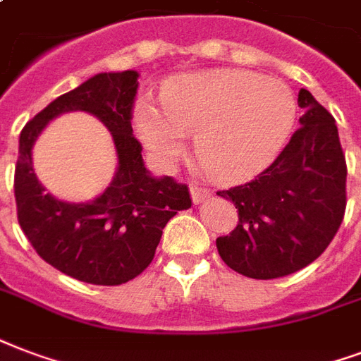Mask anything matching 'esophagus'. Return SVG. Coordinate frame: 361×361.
I'll return each mask as SVG.
<instances>
[{
    "label": "esophagus",
    "instance_id": "1",
    "mask_svg": "<svg viewBox=\"0 0 361 361\" xmlns=\"http://www.w3.org/2000/svg\"><path fill=\"white\" fill-rule=\"evenodd\" d=\"M190 196H192V202L197 205V203H202L203 200H207V197H209V190H207V188H202V186H196V184H192Z\"/></svg>",
    "mask_w": 361,
    "mask_h": 361
}]
</instances>
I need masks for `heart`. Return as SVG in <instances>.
Returning <instances> with one entry per match:
<instances>
[{
	"label": "heart",
	"instance_id": "heart-1",
	"mask_svg": "<svg viewBox=\"0 0 361 361\" xmlns=\"http://www.w3.org/2000/svg\"><path fill=\"white\" fill-rule=\"evenodd\" d=\"M297 119L291 89L249 70L178 75L161 91V104L139 99L133 121L159 164L183 154L188 133L196 154L221 183L257 177L280 156Z\"/></svg>",
	"mask_w": 361,
	"mask_h": 361
}]
</instances>
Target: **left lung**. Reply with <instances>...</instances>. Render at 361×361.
Returning <instances> with one entry per match:
<instances>
[{
  "mask_svg": "<svg viewBox=\"0 0 361 361\" xmlns=\"http://www.w3.org/2000/svg\"><path fill=\"white\" fill-rule=\"evenodd\" d=\"M300 127L267 171L219 192L238 209L230 235L216 238L221 259L238 274L272 280L308 267L331 243L346 207V161L335 119L306 89Z\"/></svg>",
  "mask_w": 361,
  "mask_h": 361,
  "instance_id": "1",
  "label": "left lung"
}]
</instances>
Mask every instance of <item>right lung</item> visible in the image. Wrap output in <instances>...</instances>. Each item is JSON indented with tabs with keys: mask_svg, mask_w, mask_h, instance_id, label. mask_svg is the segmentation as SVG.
Listing matches in <instances>:
<instances>
[{
	"mask_svg": "<svg viewBox=\"0 0 361 361\" xmlns=\"http://www.w3.org/2000/svg\"><path fill=\"white\" fill-rule=\"evenodd\" d=\"M139 72H102L61 94L26 123L15 169L20 228L51 267L94 286H119L137 278L154 259L165 224L192 205L188 186L154 177L133 137L131 110ZM68 111H87L113 135L118 165L113 183L91 202L56 200L37 180L31 150L49 121Z\"/></svg>",
	"mask_w": 361,
	"mask_h": 361,
	"instance_id": "1",
	"label": "right lung"
}]
</instances>
